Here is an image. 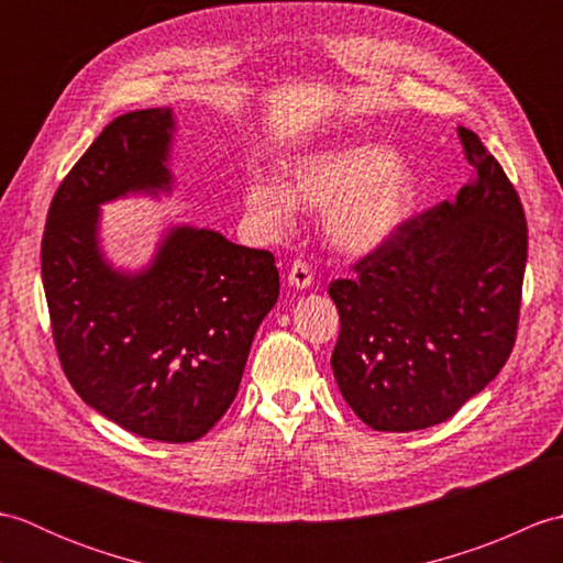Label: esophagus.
I'll use <instances>...</instances> for the list:
<instances>
[{"mask_svg": "<svg viewBox=\"0 0 563 563\" xmlns=\"http://www.w3.org/2000/svg\"><path fill=\"white\" fill-rule=\"evenodd\" d=\"M314 275H312V268H309V263L305 261H295L290 271H288V283L292 285L295 290H307L309 285H312Z\"/></svg>", "mask_w": 563, "mask_h": 563, "instance_id": "obj_1", "label": "esophagus"}]
</instances>
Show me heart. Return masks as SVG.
Returning <instances> with one entry per match:
<instances>
[{"mask_svg":"<svg viewBox=\"0 0 563 563\" xmlns=\"http://www.w3.org/2000/svg\"><path fill=\"white\" fill-rule=\"evenodd\" d=\"M421 181L409 159L377 142L302 154L285 164L283 181L254 176L244 208L263 236L290 230L295 206L324 210V234L343 254L365 256L385 246L416 210Z\"/></svg>","mask_w":563,"mask_h":563,"instance_id":"b5f03b06","label":"heart"}]
</instances>
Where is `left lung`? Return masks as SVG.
<instances>
[{"label": "left lung", "instance_id": "obj_1", "mask_svg": "<svg viewBox=\"0 0 563 563\" xmlns=\"http://www.w3.org/2000/svg\"><path fill=\"white\" fill-rule=\"evenodd\" d=\"M470 184L406 220L385 246L333 280L341 333L336 385L363 423L409 433L448 421L476 397L516 343L528 222L500 164L457 128Z\"/></svg>", "mask_w": 563, "mask_h": 563}]
</instances>
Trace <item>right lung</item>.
Wrapping results in <instances>:
<instances>
[{
    "instance_id": "obj_1",
    "label": "right lung",
    "mask_w": 563,
    "mask_h": 563,
    "mask_svg": "<svg viewBox=\"0 0 563 563\" xmlns=\"http://www.w3.org/2000/svg\"><path fill=\"white\" fill-rule=\"evenodd\" d=\"M172 109L118 115L59 184L41 275L55 349L93 411L140 438L194 442L236 397L251 341L278 302L271 251L176 224L140 271L101 246V206L169 196Z\"/></svg>"
}]
</instances>
